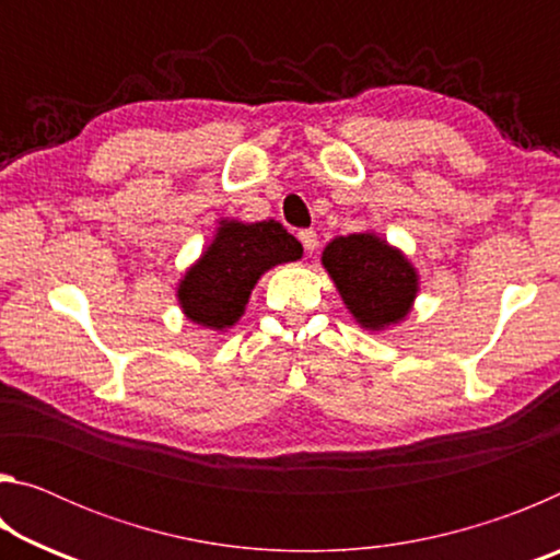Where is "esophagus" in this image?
I'll return each instance as SVG.
<instances>
[{"label":"esophagus","mask_w":560,"mask_h":560,"mask_svg":"<svg viewBox=\"0 0 560 560\" xmlns=\"http://www.w3.org/2000/svg\"><path fill=\"white\" fill-rule=\"evenodd\" d=\"M299 240H301L303 249H306V252H314L316 246H318V234L314 230H301L299 232Z\"/></svg>","instance_id":"34e87169"}]
</instances>
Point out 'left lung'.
<instances>
[{
  "mask_svg": "<svg viewBox=\"0 0 560 560\" xmlns=\"http://www.w3.org/2000/svg\"><path fill=\"white\" fill-rule=\"evenodd\" d=\"M324 267L360 326L381 330L410 311L417 273L375 234L338 236L326 246Z\"/></svg>",
  "mask_w": 560,
  "mask_h": 560,
  "instance_id": "1",
  "label": "left lung"
}]
</instances>
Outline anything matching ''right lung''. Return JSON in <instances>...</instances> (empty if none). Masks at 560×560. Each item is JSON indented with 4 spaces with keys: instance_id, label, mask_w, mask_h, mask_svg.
<instances>
[{
    "instance_id": "1",
    "label": "right lung",
    "mask_w": 560,
    "mask_h": 560,
    "mask_svg": "<svg viewBox=\"0 0 560 560\" xmlns=\"http://www.w3.org/2000/svg\"><path fill=\"white\" fill-rule=\"evenodd\" d=\"M303 246L279 222H224L202 259L179 283L187 318L207 328H230L244 314L254 283L267 269L301 259Z\"/></svg>"
}]
</instances>
